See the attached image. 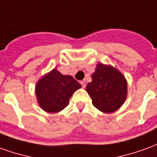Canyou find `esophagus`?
<instances>
[{"label":"esophagus","instance_id":"1","mask_svg":"<svg viewBox=\"0 0 157 157\" xmlns=\"http://www.w3.org/2000/svg\"><path fill=\"white\" fill-rule=\"evenodd\" d=\"M81 85H82V86L83 88L86 87V83H85V82H81Z\"/></svg>","mask_w":157,"mask_h":157}]
</instances>
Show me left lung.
Segmentation results:
<instances>
[{"label":"left lung","mask_w":157,"mask_h":157,"mask_svg":"<svg viewBox=\"0 0 157 157\" xmlns=\"http://www.w3.org/2000/svg\"><path fill=\"white\" fill-rule=\"evenodd\" d=\"M86 90L94 107L104 113H112L126 100L128 84L118 70L100 63L97 64L92 82L87 84Z\"/></svg>","instance_id":"1"}]
</instances>
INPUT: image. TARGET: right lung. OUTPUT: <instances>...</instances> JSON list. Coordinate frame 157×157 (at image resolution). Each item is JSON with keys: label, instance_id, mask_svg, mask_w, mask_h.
Segmentation results:
<instances>
[{"label": "right lung", "instance_id": "obj_1", "mask_svg": "<svg viewBox=\"0 0 157 157\" xmlns=\"http://www.w3.org/2000/svg\"><path fill=\"white\" fill-rule=\"evenodd\" d=\"M82 85L71 75H62L53 69L38 81L36 86L37 101L41 109L49 113L59 112Z\"/></svg>", "mask_w": 157, "mask_h": 157}]
</instances>
